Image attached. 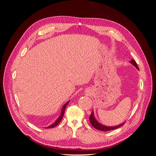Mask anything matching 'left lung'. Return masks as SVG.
<instances>
[{"instance_id":"8db88e82","label":"left lung","mask_w":156,"mask_h":156,"mask_svg":"<svg viewBox=\"0 0 156 156\" xmlns=\"http://www.w3.org/2000/svg\"><path fill=\"white\" fill-rule=\"evenodd\" d=\"M130 62L134 65L138 69H139V67L137 64H136V62L134 60H130ZM89 120H90V124H92V126L94 127V128H96V129H98V130H100V131H110V130H112V129H116V128H119V127H121L124 125V123L123 124H121L119 126H115V127H108V126H103L101 124H100L99 122H98V121L96 120L95 118H94V112L93 111L92 112V114L89 117Z\"/></svg>"}]
</instances>
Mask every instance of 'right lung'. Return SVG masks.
<instances>
[{
  "label": "right lung",
  "instance_id": "obj_1",
  "mask_svg": "<svg viewBox=\"0 0 156 156\" xmlns=\"http://www.w3.org/2000/svg\"><path fill=\"white\" fill-rule=\"evenodd\" d=\"M68 103H69V101H68V102H67L66 103V104H64V105L63 106V107H62V111H61V115L59 116V118L57 119V120H56L54 124H53L52 125H51L50 126L48 127V128H52V127H55L56 126H57V125L60 123V122L61 120H62V119L63 116H64V111H65V109H66V106L68 105ZM46 128H47V127H46Z\"/></svg>",
  "mask_w": 156,
  "mask_h": 156
}]
</instances>
